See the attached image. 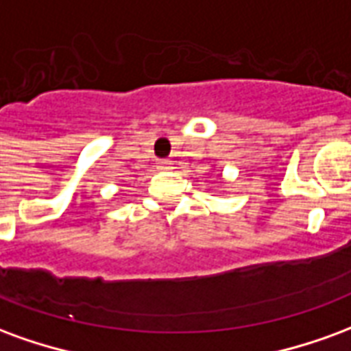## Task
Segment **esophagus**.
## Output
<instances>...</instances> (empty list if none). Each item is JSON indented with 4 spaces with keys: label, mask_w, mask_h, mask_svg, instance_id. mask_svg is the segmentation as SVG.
<instances>
[{
    "label": "esophagus",
    "mask_w": 351,
    "mask_h": 351,
    "mask_svg": "<svg viewBox=\"0 0 351 351\" xmlns=\"http://www.w3.org/2000/svg\"><path fill=\"white\" fill-rule=\"evenodd\" d=\"M158 167H160V169H171V161L160 160V161H158Z\"/></svg>",
    "instance_id": "obj_1"
}]
</instances>
